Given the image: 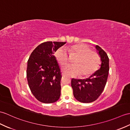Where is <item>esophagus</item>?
<instances>
[{
  "mask_svg": "<svg viewBox=\"0 0 130 130\" xmlns=\"http://www.w3.org/2000/svg\"><path fill=\"white\" fill-rule=\"evenodd\" d=\"M62 76L63 77H65V76H66V75L65 74H64V73H62Z\"/></svg>",
  "mask_w": 130,
  "mask_h": 130,
  "instance_id": "esophagus-1",
  "label": "esophagus"
}]
</instances>
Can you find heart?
Segmentation results:
<instances>
[{"mask_svg":"<svg viewBox=\"0 0 130 130\" xmlns=\"http://www.w3.org/2000/svg\"><path fill=\"white\" fill-rule=\"evenodd\" d=\"M70 55H76L73 65H67L63 68V71L71 76H76L81 74L83 77H88L98 70L100 63V58L98 53L92 50L88 45L83 44H75L69 47ZM55 56L61 66L69 61L68 50L65 47H60L56 51Z\"/></svg>","mask_w":130,"mask_h":130,"instance_id":"obj_1","label":"heart"}]
</instances>
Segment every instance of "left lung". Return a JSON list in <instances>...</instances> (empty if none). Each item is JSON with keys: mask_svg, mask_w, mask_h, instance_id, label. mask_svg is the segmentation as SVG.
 <instances>
[{"mask_svg": "<svg viewBox=\"0 0 130 130\" xmlns=\"http://www.w3.org/2000/svg\"><path fill=\"white\" fill-rule=\"evenodd\" d=\"M100 56V69L89 78L84 80H71V87L74 97L83 103L95 101L104 90L109 71V59L106 52L98 45L95 46Z\"/></svg>", "mask_w": 130, "mask_h": 130, "instance_id": "1", "label": "left lung"}]
</instances>
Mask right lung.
Returning <instances> with one entry per match:
<instances>
[{"label": "right lung", "mask_w": 130, "mask_h": 130, "mask_svg": "<svg viewBox=\"0 0 130 130\" xmlns=\"http://www.w3.org/2000/svg\"><path fill=\"white\" fill-rule=\"evenodd\" d=\"M65 43L44 42L35 48L28 59L26 76L29 88L43 103L55 102L61 95V72L54 54Z\"/></svg>", "instance_id": "add662e5"}]
</instances>
